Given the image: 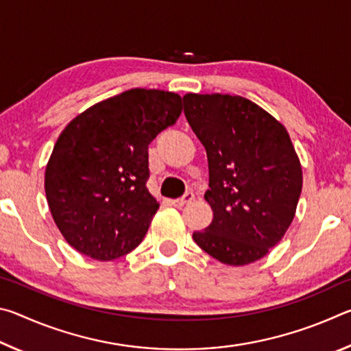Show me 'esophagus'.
Here are the masks:
<instances>
[{"mask_svg":"<svg viewBox=\"0 0 351 351\" xmlns=\"http://www.w3.org/2000/svg\"><path fill=\"white\" fill-rule=\"evenodd\" d=\"M195 199V195L192 193V192H187V193H184L181 198H176V199H173L171 201V204H173L175 207H184L186 204H189V203H192V201Z\"/></svg>","mask_w":351,"mask_h":351,"instance_id":"34e87169","label":"esophagus"}]
</instances>
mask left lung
<instances>
[{
	"label": "left lung",
	"mask_w": 351,
	"mask_h": 351,
	"mask_svg": "<svg viewBox=\"0 0 351 351\" xmlns=\"http://www.w3.org/2000/svg\"><path fill=\"white\" fill-rule=\"evenodd\" d=\"M184 114L204 145L212 223L193 232L213 258L243 266L283 239L302 192V167L280 122L251 100L229 94L182 97Z\"/></svg>",
	"instance_id": "1"
}]
</instances>
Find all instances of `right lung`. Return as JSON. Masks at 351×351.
Returning a JSON list of instances; mask_svg holds the SVG:
<instances>
[{
	"label": "right lung",
	"instance_id": "add662e5",
	"mask_svg": "<svg viewBox=\"0 0 351 351\" xmlns=\"http://www.w3.org/2000/svg\"><path fill=\"white\" fill-rule=\"evenodd\" d=\"M175 93L134 88L68 123L46 165L52 218L71 246L114 260L144 240L158 210L147 189L148 144L181 114Z\"/></svg>",
	"mask_w": 351,
	"mask_h": 351
}]
</instances>
